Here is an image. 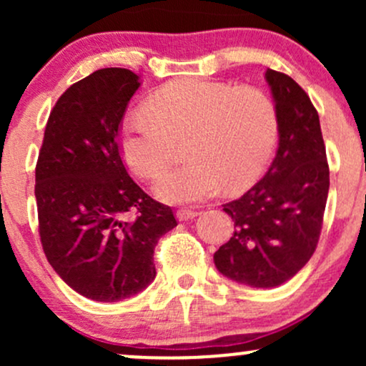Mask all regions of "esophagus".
Segmentation results:
<instances>
[{
  "label": "esophagus",
  "mask_w": 366,
  "mask_h": 366,
  "mask_svg": "<svg viewBox=\"0 0 366 366\" xmlns=\"http://www.w3.org/2000/svg\"><path fill=\"white\" fill-rule=\"evenodd\" d=\"M197 215H199V213H197L196 209H186V208H182V209H179V212H177V218H179L180 222L192 220V218H196Z\"/></svg>",
  "instance_id": "34e87169"
}]
</instances>
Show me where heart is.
Segmentation results:
<instances>
[{
    "label": "heart",
    "mask_w": 366,
    "mask_h": 366,
    "mask_svg": "<svg viewBox=\"0 0 366 366\" xmlns=\"http://www.w3.org/2000/svg\"><path fill=\"white\" fill-rule=\"evenodd\" d=\"M146 113L125 117L120 151L129 169L154 179L186 141V165L163 174L154 192L167 203H196L224 186L241 191L262 175L279 136L270 96L208 79H184L154 92Z\"/></svg>",
    "instance_id": "1"
}]
</instances>
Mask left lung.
Listing matches in <instances>:
<instances>
[{"mask_svg": "<svg viewBox=\"0 0 366 366\" xmlns=\"http://www.w3.org/2000/svg\"><path fill=\"white\" fill-rule=\"evenodd\" d=\"M264 79L279 117V148L264 177L224 204L234 234L213 262L227 279L267 289L292 279L317 249L329 163L320 119L303 87L272 69Z\"/></svg>", "mask_w": 366, "mask_h": 366, "instance_id": "left-lung-1", "label": "left lung"}]
</instances>
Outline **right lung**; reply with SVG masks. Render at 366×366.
<instances>
[{"mask_svg": "<svg viewBox=\"0 0 366 366\" xmlns=\"http://www.w3.org/2000/svg\"><path fill=\"white\" fill-rule=\"evenodd\" d=\"M139 86L127 69L72 84L49 113L36 165L46 258L75 292L102 303L153 282L154 246L177 225L172 208L146 194L122 162L120 122Z\"/></svg>", "mask_w": 366, "mask_h": 366, "instance_id": "right-lung-1", "label": "right lung"}]
</instances>
